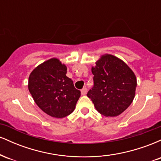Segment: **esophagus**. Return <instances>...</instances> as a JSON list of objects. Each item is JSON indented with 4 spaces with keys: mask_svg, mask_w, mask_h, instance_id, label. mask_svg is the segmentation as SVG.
<instances>
[{
    "mask_svg": "<svg viewBox=\"0 0 161 161\" xmlns=\"http://www.w3.org/2000/svg\"><path fill=\"white\" fill-rule=\"evenodd\" d=\"M87 92H88V89H87V88H86V87L81 90V93H82V95H86L87 94Z\"/></svg>",
    "mask_w": 161,
    "mask_h": 161,
    "instance_id": "obj_1",
    "label": "esophagus"
}]
</instances>
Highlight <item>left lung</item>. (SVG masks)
Segmentation results:
<instances>
[{"mask_svg": "<svg viewBox=\"0 0 161 161\" xmlns=\"http://www.w3.org/2000/svg\"><path fill=\"white\" fill-rule=\"evenodd\" d=\"M94 86L87 96L105 116H116L132 104L137 86L132 69L120 59L105 54L92 68Z\"/></svg>", "mask_w": 161, "mask_h": 161, "instance_id": "obj_1", "label": "left lung"}]
</instances>
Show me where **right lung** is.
<instances>
[{
  "instance_id": "obj_1",
  "label": "right lung",
  "mask_w": 161,
  "mask_h": 161,
  "mask_svg": "<svg viewBox=\"0 0 161 161\" xmlns=\"http://www.w3.org/2000/svg\"><path fill=\"white\" fill-rule=\"evenodd\" d=\"M66 74V66L58 59L51 58L29 75L28 87L35 102L52 117L63 118L72 114L81 95Z\"/></svg>"
}]
</instances>
